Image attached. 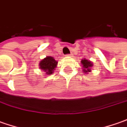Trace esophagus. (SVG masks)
<instances>
[{
  "mask_svg": "<svg viewBox=\"0 0 127 127\" xmlns=\"http://www.w3.org/2000/svg\"><path fill=\"white\" fill-rule=\"evenodd\" d=\"M71 55H72V54H67V55H66V56H67V57H70Z\"/></svg>",
  "mask_w": 127,
  "mask_h": 127,
  "instance_id": "obj_1",
  "label": "esophagus"
}]
</instances>
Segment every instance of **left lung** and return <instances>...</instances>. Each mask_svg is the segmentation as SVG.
I'll return each mask as SVG.
<instances>
[{"mask_svg": "<svg viewBox=\"0 0 127 127\" xmlns=\"http://www.w3.org/2000/svg\"><path fill=\"white\" fill-rule=\"evenodd\" d=\"M81 64L83 65L82 67H84V72H91V69H90V67H92V65H93V64L91 63V62H90L89 60H81Z\"/></svg>", "mask_w": 127, "mask_h": 127, "instance_id": "1", "label": "left lung"}]
</instances>
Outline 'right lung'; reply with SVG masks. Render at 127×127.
Segmentation results:
<instances>
[{
  "mask_svg": "<svg viewBox=\"0 0 127 127\" xmlns=\"http://www.w3.org/2000/svg\"><path fill=\"white\" fill-rule=\"evenodd\" d=\"M58 62L55 60L53 57H47L43 60H42L40 63V68L45 71L47 74H53Z\"/></svg>",
  "mask_w": 127,
  "mask_h": 127,
  "instance_id": "add662e5",
  "label": "right lung"
}]
</instances>
